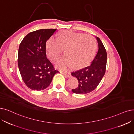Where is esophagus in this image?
<instances>
[{"label": "esophagus", "instance_id": "1", "mask_svg": "<svg viewBox=\"0 0 134 134\" xmlns=\"http://www.w3.org/2000/svg\"><path fill=\"white\" fill-rule=\"evenodd\" d=\"M62 73L64 74V75L68 77H71V74L69 72H66V71H62Z\"/></svg>", "mask_w": 134, "mask_h": 134}]
</instances>
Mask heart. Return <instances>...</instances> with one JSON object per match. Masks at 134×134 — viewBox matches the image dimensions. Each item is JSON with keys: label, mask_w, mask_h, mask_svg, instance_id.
<instances>
[{"label": "heart", "mask_w": 134, "mask_h": 134, "mask_svg": "<svg viewBox=\"0 0 134 134\" xmlns=\"http://www.w3.org/2000/svg\"><path fill=\"white\" fill-rule=\"evenodd\" d=\"M97 49V43L94 37L70 30L63 31L57 39L51 37L46 43V52L52 62L58 60L64 49L65 56L59 60L57 66L66 69L74 65L82 68L92 60Z\"/></svg>", "instance_id": "1"}]
</instances>
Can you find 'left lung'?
<instances>
[{
	"instance_id": "8db88e82",
	"label": "left lung",
	"mask_w": 134,
	"mask_h": 134,
	"mask_svg": "<svg viewBox=\"0 0 134 134\" xmlns=\"http://www.w3.org/2000/svg\"><path fill=\"white\" fill-rule=\"evenodd\" d=\"M98 50L90 65L71 72L77 79L78 87L72 89L74 93L86 94L92 92L102 79L105 72L107 54L100 40L97 37Z\"/></svg>"
}]
</instances>
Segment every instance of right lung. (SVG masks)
I'll use <instances>...</instances> for the list:
<instances>
[{
	"label": "right lung",
	"instance_id": "add662e5",
	"mask_svg": "<svg viewBox=\"0 0 134 134\" xmlns=\"http://www.w3.org/2000/svg\"><path fill=\"white\" fill-rule=\"evenodd\" d=\"M57 29H41L27 35L20 44L18 66L24 82L32 90H44L58 71L46 57V42Z\"/></svg>",
	"mask_w": 134,
	"mask_h": 134
}]
</instances>
